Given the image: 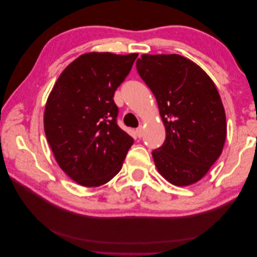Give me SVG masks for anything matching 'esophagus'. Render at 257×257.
Instances as JSON below:
<instances>
[{"instance_id":"1","label":"esophagus","mask_w":257,"mask_h":257,"mask_svg":"<svg viewBox=\"0 0 257 257\" xmlns=\"http://www.w3.org/2000/svg\"><path fill=\"white\" fill-rule=\"evenodd\" d=\"M136 135H137L139 138L143 137V135H144V127H143V126H139L138 128H136Z\"/></svg>"}]
</instances>
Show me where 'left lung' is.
Returning a JSON list of instances; mask_svg holds the SVG:
<instances>
[{
	"mask_svg": "<svg viewBox=\"0 0 257 257\" xmlns=\"http://www.w3.org/2000/svg\"><path fill=\"white\" fill-rule=\"evenodd\" d=\"M137 72L157 98L166 139L152 151L168 182L188 186L203 178L223 151L226 116L212 79L179 54H143Z\"/></svg>",
	"mask_w": 257,
	"mask_h": 257,
	"instance_id": "8db88e82",
	"label": "left lung"
}]
</instances>
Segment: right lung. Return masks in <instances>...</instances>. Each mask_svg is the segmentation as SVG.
<instances>
[{
    "label": "right lung",
    "mask_w": 257,
    "mask_h": 257,
    "mask_svg": "<svg viewBox=\"0 0 257 257\" xmlns=\"http://www.w3.org/2000/svg\"><path fill=\"white\" fill-rule=\"evenodd\" d=\"M138 53L81 54L54 83L44 130L61 169L75 182L95 188L118 174L134 139L116 124V88Z\"/></svg>",
    "instance_id": "obj_1"
}]
</instances>
